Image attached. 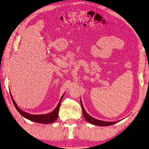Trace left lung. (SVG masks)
Masks as SVG:
<instances>
[{"label":"left lung","mask_w":149,"mask_h":149,"mask_svg":"<svg viewBox=\"0 0 149 149\" xmlns=\"http://www.w3.org/2000/svg\"><path fill=\"white\" fill-rule=\"evenodd\" d=\"M80 103H81V109H82V113L83 115L86 119V121L88 122L90 124H92L93 125L95 126H111L113 124H116L118 122L120 121V120L117 121H113V122H110V121H102V120H99L93 117L90 116V114L87 113V112L85 111V109L84 107V105L82 104V102H81V100L80 98Z\"/></svg>","instance_id":"obj_1"}]
</instances>
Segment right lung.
Returning <instances> with one entry per match:
<instances>
[{
    "mask_svg": "<svg viewBox=\"0 0 149 149\" xmlns=\"http://www.w3.org/2000/svg\"><path fill=\"white\" fill-rule=\"evenodd\" d=\"M10 95H11V98H12V100L13 102V103L14 104V106H15V108L17 109V111L19 112L22 116H23L25 118L29 119L30 121L35 122V123H41V124H51V123H53L54 122H55L56 121V119L58 118V114H59V108H60V104H61V100L63 98L64 95H65V93L63 94V95L62 96L61 100L59 101V102L57 104V106L56 107V108L52 111V112L47 113V114H31L30 113H28L26 112L23 111L22 109H21L20 108L18 107V105L17 104V103H15V100H13L12 95H11V92H10Z\"/></svg>",
    "mask_w": 149,
    "mask_h": 149,
    "instance_id": "add662e5",
    "label": "right lung"
}]
</instances>
